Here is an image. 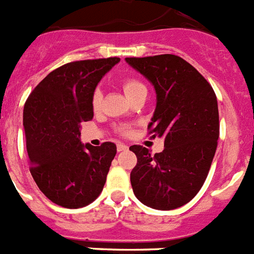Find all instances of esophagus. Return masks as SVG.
Returning a JSON list of instances; mask_svg holds the SVG:
<instances>
[{"mask_svg":"<svg viewBox=\"0 0 254 254\" xmlns=\"http://www.w3.org/2000/svg\"><path fill=\"white\" fill-rule=\"evenodd\" d=\"M127 150V146L124 145V143H120V145H117V151L119 152H124Z\"/></svg>","mask_w":254,"mask_h":254,"instance_id":"34e87169","label":"esophagus"}]
</instances>
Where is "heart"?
I'll return each mask as SVG.
<instances>
[{"instance_id": "1", "label": "heart", "mask_w": 254, "mask_h": 254, "mask_svg": "<svg viewBox=\"0 0 254 254\" xmlns=\"http://www.w3.org/2000/svg\"><path fill=\"white\" fill-rule=\"evenodd\" d=\"M143 88H146L145 84L141 83V82L137 79H125L123 82V90L124 92H125V95H127V98L131 96L134 92L139 91V90H143ZM100 102H102V92L99 91V90H96V91L94 92V95H92V107H94V109L99 108ZM123 133H127V127H124Z\"/></svg>"}]
</instances>
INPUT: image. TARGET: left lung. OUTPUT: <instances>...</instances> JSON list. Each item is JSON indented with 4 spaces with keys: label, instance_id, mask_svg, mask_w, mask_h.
Wrapping results in <instances>:
<instances>
[{
    "label": "left lung",
    "instance_id": "obj_1",
    "mask_svg": "<svg viewBox=\"0 0 254 254\" xmlns=\"http://www.w3.org/2000/svg\"><path fill=\"white\" fill-rule=\"evenodd\" d=\"M154 86L156 107L148 124L152 137L164 139V150L151 155L130 146L137 166L131 188L143 205L174 210L193 199L205 183L219 138V112L213 87L179 56L125 59Z\"/></svg>",
    "mask_w": 254,
    "mask_h": 254
}]
</instances>
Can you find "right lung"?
<instances>
[{
    "label": "right lung",
    "instance_id": "add662e5",
    "mask_svg": "<svg viewBox=\"0 0 254 254\" xmlns=\"http://www.w3.org/2000/svg\"><path fill=\"white\" fill-rule=\"evenodd\" d=\"M117 57L84 60L49 73L31 92L23 109L31 175L47 198L78 209L102 193L116 145L80 142V124L92 120V95Z\"/></svg>",
    "mask_w": 254,
    "mask_h": 254
}]
</instances>
